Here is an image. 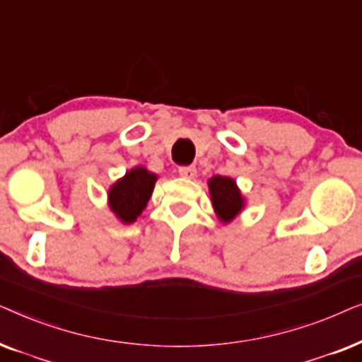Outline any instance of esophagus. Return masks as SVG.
<instances>
[{
  "label": "esophagus",
  "instance_id": "esophagus-1",
  "mask_svg": "<svg viewBox=\"0 0 362 362\" xmlns=\"http://www.w3.org/2000/svg\"><path fill=\"white\" fill-rule=\"evenodd\" d=\"M180 176L182 177H187V180H191V177L196 176V166H180Z\"/></svg>",
  "mask_w": 362,
  "mask_h": 362
}]
</instances>
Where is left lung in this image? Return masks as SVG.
<instances>
[{
    "instance_id": "8db88e82",
    "label": "left lung",
    "mask_w": 362,
    "mask_h": 362,
    "mask_svg": "<svg viewBox=\"0 0 362 362\" xmlns=\"http://www.w3.org/2000/svg\"><path fill=\"white\" fill-rule=\"evenodd\" d=\"M212 206L222 222H230L244 207L239 187L235 181L227 176H214L209 180Z\"/></svg>"
}]
</instances>
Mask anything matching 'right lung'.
<instances>
[{"label": "right lung", "instance_id": "add662e5", "mask_svg": "<svg viewBox=\"0 0 362 362\" xmlns=\"http://www.w3.org/2000/svg\"><path fill=\"white\" fill-rule=\"evenodd\" d=\"M156 176L145 168H135L128 171L125 177L117 181L108 192L110 207L125 224H132L150 199Z\"/></svg>", "mask_w": 362, "mask_h": 362}]
</instances>
